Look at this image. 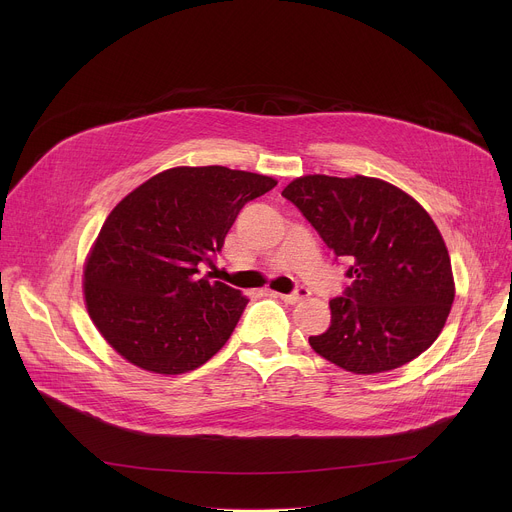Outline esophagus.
<instances>
[{
  "mask_svg": "<svg viewBox=\"0 0 512 512\" xmlns=\"http://www.w3.org/2000/svg\"><path fill=\"white\" fill-rule=\"evenodd\" d=\"M275 296L281 298L285 304H298L300 300H304V298L310 296V291H308V287L300 285L296 291H291V294H275Z\"/></svg>",
  "mask_w": 512,
  "mask_h": 512,
  "instance_id": "34e87169",
  "label": "esophagus"
}]
</instances>
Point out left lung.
I'll list each match as a JSON object with an SVG mask.
<instances>
[{
  "mask_svg": "<svg viewBox=\"0 0 512 512\" xmlns=\"http://www.w3.org/2000/svg\"><path fill=\"white\" fill-rule=\"evenodd\" d=\"M281 196L348 263L352 279L330 300V328L310 336V346L356 375L393 371L425 352L456 296L446 243L425 208L367 176H302Z\"/></svg>",
  "mask_w": 512,
  "mask_h": 512,
  "instance_id": "obj_1",
  "label": "left lung"
}]
</instances>
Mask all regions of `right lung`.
Instances as JSON below:
<instances>
[{
	"label": "right lung",
	"mask_w": 512,
	"mask_h": 512,
	"mask_svg": "<svg viewBox=\"0 0 512 512\" xmlns=\"http://www.w3.org/2000/svg\"><path fill=\"white\" fill-rule=\"evenodd\" d=\"M277 182L225 166L172 168L107 216L85 263V302L101 336L131 364L182 375L231 338L247 298L200 275L241 208Z\"/></svg>",
	"instance_id": "obj_1"
}]
</instances>
